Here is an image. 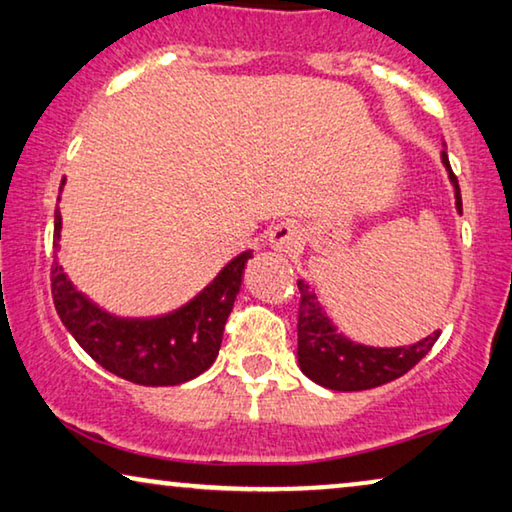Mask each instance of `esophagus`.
I'll use <instances>...</instances> for the list:
<instances>
[{
  "mask_svg": "<svg viewBox=\"0 0 512 512\" xmlns=\"http://www.w3.org/2000/svg\"><path fill=\"white\" fill-rule=\"evenodd\" d=\"M269 246L280 255H294L304 246V234H301V229L294 222H280V225L271 229Z\"/></svg>",
  "mask_w": 512,
  "mask_h": 512,
  "instance_id": "1",
  "label": "esophagus"
}]
</instances>
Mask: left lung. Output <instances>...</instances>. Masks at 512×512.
<instances>
[{
    "instance_id": "left-lung-1",
    "label": "left lung",
    "mask_w": 512,
    "mask_h": 512,
    "mask_svg": "<svg viewBox=\"0 0 512 512\" xmlns=\"http://www.w3.org/2000/svg\"><path fill=\"white\" fill-rule=\"evenodd\" d=\"M441 162L448 171L452 192H455V208L462 215V194H459V183L452 174L445 148L441 150ZM297 285L301 292L297 362L306 378L327 387V390L359 392L390 383V380L413 369L441 336V331L436 329L422 341L397 345V348H376V345L357 343L343 331H338L331 322L313 285H308L306 280H297Z\"/></svg>"
}]
</instances>
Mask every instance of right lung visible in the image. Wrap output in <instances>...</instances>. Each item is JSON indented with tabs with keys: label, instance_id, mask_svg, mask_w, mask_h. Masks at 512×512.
<instances>
[{
	"label": "right lung",
	"instance_id": "1",
	"mask_svg": "<svg viewBox=\"0 0 512 512\" xmlns=\"http://www.w3.org/2000/svg\"><path fill=\"white\" fill-rule=\"evenodd\" d=\"M64 181L60 185V192ZM60 199V197H57ZM62 215L55 208L53 236V287L55 311L76 343L113 376L146 387L181 385L197 378L215 362L222 331L241 290L243 269L253 250L222 266L211 283L174 311L153 318H122L95 304L71 283L57 262L60 253Z\"/></svg>",
	"mask_w": 512,
	"mask_h": 512
}]
</instances>
